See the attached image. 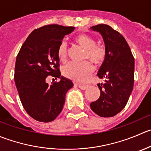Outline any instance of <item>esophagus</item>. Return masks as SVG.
I'll use <instances>...</instances> for the list:
<instances>
[{
	"mask_svg": "<svg viewBox=\"0 0 151 151\" xmlns=\"http://www.w3.org/2000/svg\"><path fill=\"white\" fill-rule=\"evenodd\" d=\"M78 87L80 88L81 90H86V89L88 88V86H83V85H80V84H78Z\"/></svg>",
	"mask_w": 151,
	"mask_h": 151,
	"instance_id": "esophagus-1",
	"label": "esophagus"
}]
</instances>
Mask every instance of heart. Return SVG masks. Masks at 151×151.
<instances>
[{
	"instance_id": "obj_1",
	"label": "heart",
	"mask_w": 151,
	"mask_h": 151,
	"mask_svg": "<svg viewBox=\"0 0 151 151\" xmlns=\"http://www.w3.org/2000/svg\"><path fill=\"white\" fill-rule=\"evenodd\" d=\"M75 41L86 50V59H89L97 66L103 63L106 58V50L103 46L96 45V40L91 36L84 33L79 34L75 37ZM58 57L62 62L66 60L67 46L65 42L62 41L59 44ZM93 70V65L88 61L81 63L71 62L64 67L63 73L68 78L77 82H83L91 74Z\"/></svg>"
}]
</instances>
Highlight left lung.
<instances>
[{
    "instance_id": "obj_1",
    "label": "left lung",
    "mask_w": 151,
    "mask_h": 151,
    "mask_svg": "<svg viewBox=\"0 0 151 151\" xmlns=\"http://www.w3.org/2000/svg\"><path fill=\"white\" fill-rule=\"evenodd\" d=\"M91 29L102 35L106 58L97 76L105 78V83L97 84L99 99L90 104L92 111L102 117L116 115L125 107L134 83V58L124 37L106 24H99Z\"/></svg>"
}]
</instances>
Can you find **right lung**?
Instances as JSON below:
<instances>
[{
  "mask_svg": "<svg viewBox=\"0 0 151 151\" xmlns=\"http://www.w3.org/2000/svg\"><path fill=\"white\" fill-rule=\"evenodd\" d=\"M72 26L48 25L35 29L21 46L16 58L14 82L23 108L35 120L52 122L60 114L65 94L74 84L61 76L58 49ZM51 75L60 81L46 83Z\"/></svg>",
  "mask_w": 151,
  "mask_h": 151,
  "instance_id": "1",
  "label": "right lung"
}]
</instances>
